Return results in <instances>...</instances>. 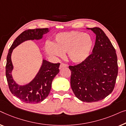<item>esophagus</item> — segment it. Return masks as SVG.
Here are the masks:
<instances>
[{"label":"esophagus","instance_id":"34e87169","mask_svg":"<svg viewBox=\"0 0 126 126\" xmlns=\"http://www.w3.org/2000/svg\"><path fill=\"white\" fill-rule=\"evenodd\" d=\"M67 66V64H66L65 63H61V65L59 66V68L61 69L63 68V67H66Z\"/></svg>","mask_w":126,"mask_h":126}]
</instances>
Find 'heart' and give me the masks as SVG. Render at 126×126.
Instances as JSON below:
<instances>
[{"label": "heart", "mask_w": 126, "mask_h": 126, "mask_svg": "<svg viewBox=\"0 0 126 126\" xmlns=\"http://www.w3.org/2000/svg\"><path fill=\"white\" fill-rule=\"evenodd\" d=\"M94 45L93 38L83 32L71 31L56 35L55 42L46 46L47 53L51 55L62 56V53L68 54L72 62L80 63L90 55Z\"/></svg>", "instance_id": "1"}]
</instances>
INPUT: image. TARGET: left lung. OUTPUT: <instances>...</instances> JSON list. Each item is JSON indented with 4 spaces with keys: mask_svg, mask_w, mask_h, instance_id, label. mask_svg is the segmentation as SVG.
Wrapping results in <instances>:
<instances>
[{
    "mask_svg": "<svg viewBox=\"0 0 126 126\" xmlns=\"http://www.w3.org/2000/svg\"><path fill=\"white\" fill-rule=\"evenodd\" d=\"M96 35L93 53L83 62L70 65L71 87L74 94L83 102L101 100L114 90L118 72L115 49L99 27L88 28Z\"/></svg>",
    "mask_w": 126,
    "mask_h": 126,
    "instance_id": "1",
    "label": "left lung"
}]
</instances>
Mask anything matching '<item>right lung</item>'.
Instances as JSON below:
<instances>
[{
  "label": "right lung",
  "mask_w": 126,
  "mask_h": 126,
  "mask_svg": "<svg viewBox=\"0 0 126 126\" xmlns=\"http://www.w3.org/2000/svg\"><path fill=\"white\" fill-rule=\"evenodd\" d=\"M48 31V28H36L23 32L16 38L11 46L7 56L6 75L10 91L16 98L26 103L36 104L45 99L48 95L52 81L59 73L60 63H51L43 60L39 71L34 79L28 84L19 86L12 78L11 72L13 65L11 62V54L15 48L26 40L40 39L43 34Z\"/></svg>",
  "instance_id": "1"
}]
</instances>
